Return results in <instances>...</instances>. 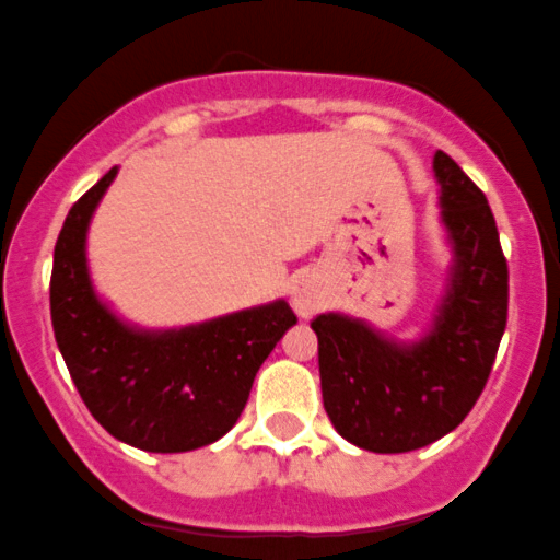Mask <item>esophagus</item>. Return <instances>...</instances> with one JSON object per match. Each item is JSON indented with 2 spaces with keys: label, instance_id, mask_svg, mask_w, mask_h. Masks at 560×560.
Here are the masks:
<instances>
[{
  "label": "esophagus",
  "instance_id": "esophagus-1",
  "mask_svg": "<svg viewBox=\"0 0 560 560\" xmlns=\"http://www.w3.org/2000/svg\"><path fill=\"white\" fill-rule=\"evenodd\" d=\"M290 300H292V308L298 311V316L311 318L313 313H318L324 308V300H327V294H324L316 276L303 273L292 281Z\"/></svg>",
  "mask_w": 560,
  "mask_h": 560
}]
</instances>
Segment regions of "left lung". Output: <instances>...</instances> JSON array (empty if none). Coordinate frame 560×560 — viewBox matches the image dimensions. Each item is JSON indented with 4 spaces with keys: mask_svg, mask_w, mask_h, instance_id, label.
<instances>
[{
    "mask_svg": "<svg viewBox=\"0 0 560 560\" xmlns=\"http://www.w3.org/2000/svg\"><path fill=\"white\" fill-rule=\"evenodd\" d=\"M441 225L452 260L428 329L396 340L364 318L318 313V374L331 425L377 454L415 452L468 417L508 322V262L481 188L435 151Z\"/></svg>",
    "mask_w": 560,
    "mask_h": 560,
    "instance_id": "1",
    "label": "left lung"
}]
</instances>
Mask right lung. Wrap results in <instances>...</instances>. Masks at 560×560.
I'll list each match as a JSON object with an SVG mask.
<instances>
[{"mask_svg": "<svg viewBox=\"0 0 560 560\" xmlns=\"http://www.w3.org/2000/svg\"><path fill=\"white\" fill-rule=\"evenodd\" d=\"M116 172L71 207L60 229L50 281L55 342L82 401L114 439L156 454L201 450L236 425L257 370L298 316L287 300L172 329L116 316L88 262L92 214Z\"/></svg>", "mask_w": 560, "mask_h": 560, "instance_id": "add662e5", "label": "right lung"}]
</instances>
